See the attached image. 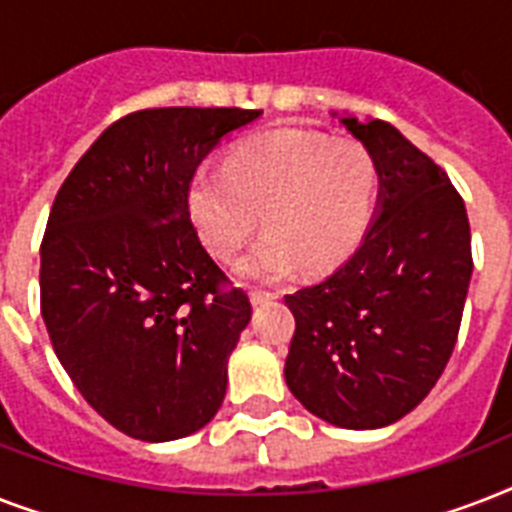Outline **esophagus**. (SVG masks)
Returning <instances> with one entry per match:
<instances>
[{
	"mask_svg": "<svg viewBox=\"0 0 512 512\" xmlns=\"http://www.w3.org/2000/svg\"><path fill=\"white\" fill-rule=\"evenodd\" d=\"M273 300V295H268V292H252V305H255V308H260V305H265V303H271Z\"/></svg>",
	"mask_w": 512,
	"mask_h": 512,
	"instance_id": "obj_1",
	"label": "esophagus"
}]
</instances>
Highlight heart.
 Returning <instances> with one entry per match:
<instances>
[{"label":"heart","mask_w":512,"mask_h":512,"mask_svg":"<svg viewBox=\"0 0 512 512\" xmlns=\"http://www.w3.org/2000/svg\"><path fill=\"white\" fill-rule=\"evenodd\" d=\"M380 172L350 140L279 130L233 148L225 167H201L185 207L199 241L217 260H233L257 231L265 239L239 263L247 281L279 284L300 263L332 271L356 255L377 201Z\"/></svg>","instance_id":"1"}]
</instances>
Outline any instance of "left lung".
<instances>
[{"label": "left lung", "instance_id": "1", "mask_svg": "<svg viewBox=\"0 0 512 512\" xmlns=\"http://www.w3.org/2000/svg\"><path fill=\"white\" fill-rule=\"evenodd\" d=\"M337 119L377 164V207L356 255L284 297L295 313L284 377L329 425L374 430L412 412L452 356L473 276L470 223L446 172L393 124Z\"/></svg>", "mask_w": 512, "mask_h": 512}]
</instances>
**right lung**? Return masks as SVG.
I'll use <instances>...</instances> for the list:
<instances>
[{
	"mask_svg": "<svg viewBox=\"0 0 512 512\" xmlns=\"http://www.w3.org/2000/svg\"><path fill=\"white\" fill-rule=\"evenodd\" d=\"M247 108H151L111 124L60 185L42 241V319L87 404L162 444L201 430L228 385L249 297L193 231L201 159L260 119Z\"/></svg>",
	"mask_w": 512,
	"mask_h": 512,
	"instance_id": "1",
	"label": "right lung"
}]
</instances>
